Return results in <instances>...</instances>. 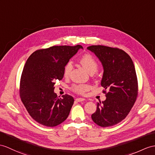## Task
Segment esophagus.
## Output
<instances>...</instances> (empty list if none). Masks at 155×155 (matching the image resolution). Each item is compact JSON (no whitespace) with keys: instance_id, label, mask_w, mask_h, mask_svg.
Masks as SVG:
<instances>
[{"instance_id":"obj_1","label":"esophagus","mask_w":155,"mask_h":155,"mask_svg":"<svg viewBox=\"0 0 155 155\" xmlns=\"http://www.w3.org/2000/svg\"><path fill=\"white\" fill-rule=\"evenodd\" d=\"M75 101L77 102H81V101H85V99H84V98H76V99H75Z\"/></svg>"}]
</instances>
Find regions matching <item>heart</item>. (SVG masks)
<instances>
[{
    "instance_id": "1",
    "label": "heart",
    "mask_w": 155,
    "mask_h": 155,
    "mask_svg": "<svg viewBox=\"0 0 155 155\" xmlns=\"http://www.w3.org/2000/svg\"><path fill=\"white\" fill-rule=\"evenodd\" d=\"M80 62L85 68L87 70L90 74H94L98 69V64L95 58L89 54H85L81 56ZM73 68L72 62L68 61L64 68V75L65 77L69 76L71 70ZM89 89V85L86 84H74L71 86V89L75 93L83 95Z\"/></svg>"
}]
</instances>
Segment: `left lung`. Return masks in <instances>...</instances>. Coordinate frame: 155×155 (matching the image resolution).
I'll return each mask as SVG.
<instances>
[{
  "mask_svg": "<svg viewBox=\"0 0 155 155\" xmlns=\"http://www.w3.org/2000/svg\"><path fill=\"white\" fill-rule=\"evenodd\" d=\"M87 49L103 66L101 86L107 97L97 103L91 118L99 126H112L125 119L137 100L138 81L134 62L129 54L118 48L91 45Z\"/></svg>",
  "mask_w": 155,
  "mask_h": 155,
  "instance_id": "left-lung-1",
  "label": "left lung"
}]
</instances>
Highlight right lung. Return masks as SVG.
Wrapping results in <instances>:
<instances>
[{
	"label": "right lung",
	"instance_id": "add662e5",
	"mask_svg": "<svg viewBox=\"0 0 155 155\" xmlns=\"http://www.w3.org/2000/svg\"><path fill=\"white\" fill-rule=\"evenodd\" d=\"M82 48L80 45L52 46L37 50L27 60L19 93L26 110L37 122L54 127L68 118L74 97L66 94L59 98L54 85L56 80H62L66 64Z\"/></svg>",
	"mask_w": 155,
	"mask_h": 155
}]
</instances>
